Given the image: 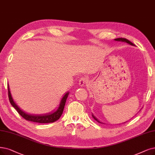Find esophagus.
Instances as JSON below:
<instances>
[{"label":"esophagus","mask_w":155,"mask_h":155,"mask_svg":"<svg viewBox=\"0 0 155 155\" xmlns=\"http://www.w3.org/2000/svg\"><path fill=\"white\" fill-rule=\"evenodd\" d=\"M88 83V79H86V77L83 76L81 78L79 79V85L83 86H84L85 84H86Z\"/></svg>","instance_id":"1"}]
</instances>
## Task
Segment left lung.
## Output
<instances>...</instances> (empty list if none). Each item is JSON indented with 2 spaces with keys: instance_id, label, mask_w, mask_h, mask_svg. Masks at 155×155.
<instances>
[{
  "instance_id": "8db88e82",
  "label": "left lung",
  "mask_w": 155,
  "mask_h": 155,
  "mask_svg": "<svg viewBox=\"0 0 155 155\" xmlns=\"http://www.w3.org/2000/svg\"><path fill=\"white\" fill-rule=\"evenodd\" d=\"M115 41H123V42H126L127 43H128L129 45H133V46H134V45L133 44V43L132 42H130V41L129 40H128V39H125V38H117V39H115ZM92 116H93V117H94V118L97 121V122H98V123H102V122H101L100 121H98L97 119V117H95V116H94V115H93L92 114Z\"/></svg>"
}]
</instances>
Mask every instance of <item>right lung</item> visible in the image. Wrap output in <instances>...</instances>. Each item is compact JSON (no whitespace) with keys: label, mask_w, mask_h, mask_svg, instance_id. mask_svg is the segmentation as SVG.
I'll use <instances>...</instances> for the list:
<instances>
[{"label":"right lung","mask_w":155,"mask_h":155,"mask_svg":"<svg viewBox=\"0 0 155 155\" xmlns=\"http://www.w3.org/2000/svg\"><path fill=\"white\" fill-rule=\"evenodd\" d=\"M68 95H69V92L67 93V94L64 96V97L62 98V99H61V101L60 102V104L58 109L53 113H48L46 114H39V115L30 114L27 113H25L23 110H22L20 108H19V107H18L15 104L13 98H12L9 86H8V97L9 99V102L12 106H13V107L17 110V112L19 113L24 119H25L27 121L40 123H53V122L56 121L60 118L61 115L63 113V110L64 109L66 100L68 97Z\"/></svg>","instance_id":"1"}]
</instances>
